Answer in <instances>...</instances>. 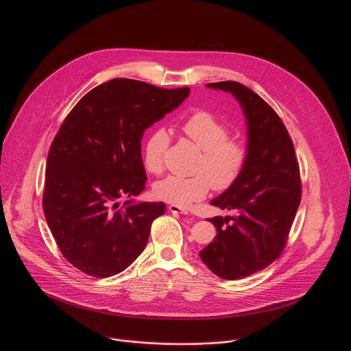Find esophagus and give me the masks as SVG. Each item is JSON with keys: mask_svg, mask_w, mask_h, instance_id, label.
Segmentation results:
<instances>
[{"mask_svg": "<svg viewBox=\"0 0 351 351\" xmlns=\"http://www.w3.org/2000/svg\"><path fill=\"white\" fill-rule=\"evenodd\" d=\"M169 211H171L172 214H183V215H187V214H189L186 208H182V207H178V206H173V204L169 206Z\"/></svg>", "mask_w": 351, "mask_h": 351, "instance_id": "esophagus-1", "label": "esophagus"}]
</instances>
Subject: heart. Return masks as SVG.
<instances>
[{
    "label": "heart",
    "instance_id": "b5f03b06",
    "mask_svg": "<svg viewBox=\"0 0 351 351\" xmlns=\"http://www.w3.org/2000/svg\"><path fill=\"white\" fill-rule=\"evenodd\" d=\"M183 134L199 149L193 176L171 175L154 186V194L162 202L178 207H189L203 199L211 186L217 191L230 189L241 176L248 157L243 140L229 137V126L215 114L199 110L189 115L180 125ZM171 144L169 133L158 128L149 133L143 147V162L148 172L161 173L164 158Z\"/></svg>",
    "mask_w": 351,
    "mask_h": 351
}]
</instances>
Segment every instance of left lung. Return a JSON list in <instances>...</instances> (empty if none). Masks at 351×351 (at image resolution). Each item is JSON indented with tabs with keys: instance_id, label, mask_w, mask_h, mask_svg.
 <instances>
[{
	"instance_id": "left-lung-1",
	"label": "left lung",
	"mask_w": 351,
	"mask_h": 351,
	"mask_svg": "<svg viewBox=\"0 0 351 351\" xmlns=\"http://www.w3.org/2000/svg\"><path fill=\"white\" fill-rule=\"evenodd\" d=\"M207 86L230 93L247 119L245 168L230 189L211 202L239 215L211 218L217 236L199 252L217 276L236 280L267 268L282 254L302 199V180L293 141L272 107L237 82Z\"/></svg>"
}]
</instances>
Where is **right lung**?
I'll list each match as a JSON object with an SVG mask.
<instances>
[{
  "mask_svg": "<svg viewBox=\"0 0 351 351\" xmlns=\"http://www.w3.org/2000/svg\"><path fill=\"white\" fill-rule=\"evenodd\" d=\"M189 93L112 79L83 95L62 122L47 158L43 210L62 256L79 271L114 276L141 254L165 204L119 199L145 189L144 130Z\"/></svg>",
  "mask_w": 351,
  "mask_h": 351,
  "instance_id": "1",
  "label": "right lung"
}]
</instances>
